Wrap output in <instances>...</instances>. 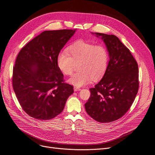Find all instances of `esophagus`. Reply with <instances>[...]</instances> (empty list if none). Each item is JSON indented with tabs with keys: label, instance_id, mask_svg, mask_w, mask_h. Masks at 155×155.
<instances>
[{
	"label": "esophagus",
	"instance_id": "obj_1",
	"mask_svg": "<svg viewBox=\"0 0 155 155\" xmlns=\"http://www.w3.org/2000/svg\"><path fill=\"white\" fill-rule=\"evenodd\" d=\"M81 88H79V87H74V91H80L81 90Z\"/></svg>",
	"mask_w": 155,
	"mask_h": 155
}]
</instances>
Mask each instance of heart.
Returning a JSON list of instances; mask_svg holds the SVG:
<instances>
[{"label": "heart", "mask_w": 155, "mask_h": 155, "mask_svg": "<svg viewBox=\"0 0 155 155\" xmlns=\"http://www.w3.org/2000/svg\"><path fill=\"white\" fill-rule=\"evenodd\" d=\"M109 61V52L104 45H94L84 40L73 42L67 51L60 52L57 57V66L65 75L71 74L75 64H78L79 71L68 79L76 87L101 78L107 71Z\"/></svg>", "instance_id": "1"}]
</instances>
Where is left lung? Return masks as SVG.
Instances as JSON below:
<instances>
[{
    "mask_svg": "<svg viewBox=\"0 0 155 155\" xmlns=\"http://www.w3.org/2000/svg\"><path fill=\"white\" fill-rule=\"evenodd\" d=\"M101 37L109 52V61L101 81L89 89L85 104L87 113L101 123L123 117L131 107L139 87L138 67L129 49L113 35L92 33Z\"/></svg>",
    "mask_w": 155,
    "mask_h": 155,
    "instance_id": "1",
    "label": "left lung"
}]
</instances>
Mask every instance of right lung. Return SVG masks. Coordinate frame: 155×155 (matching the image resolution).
I'll list each match as a JSON object with an SVG mask.
<instances>
[{"mask_svg":"<svg viewBox=\"0 0 155 155\" xmlns=\"http://www.w3.org/2000/svg\"><path fill=\"white\" fill-rule=\"evenodd\" d=\"M76 29L44 31L21 49L13 69L15 93L24 111L37 120L61 113L73 87L64 82L58 54Z\"/></svg>","mask_w":155,"mask_h":155,"instance_id":"1","label":"right lung"}]
</instances>
